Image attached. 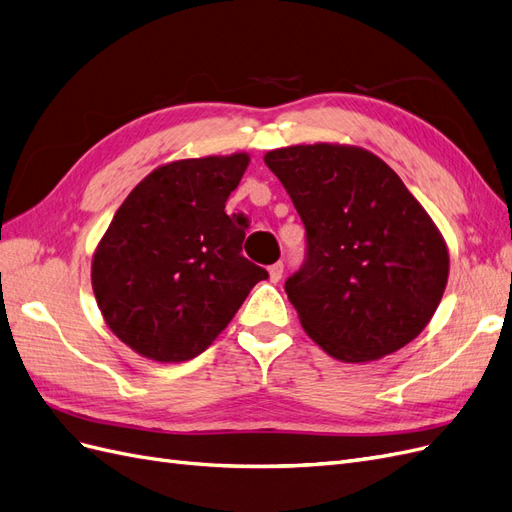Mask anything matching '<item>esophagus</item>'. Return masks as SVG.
Returning <instances> with one entry per match:
<instances>
[{
	"mask_svg": "<svg viewBox=\"0 0 512 512\" xmlns=\"http://www.w3.org/2000/svg\"><path fill=\"white\" fill-rule=\"evenodd\" d=\"M282 275H284V262H275V265H271V267H269V277H271V282H280V280H282Z\"/></svg>",
	"mask_w": 512,
	"mask_h": 512,
	"instance_id": "obj_1",
	"label": "esophagus"
}]
</instances>
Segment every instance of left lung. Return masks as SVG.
<instances>
[{
	"instance_id": "obj_1",
	"label": "left lung",
	"mask_w": 512,
	"mask_h": 512,
	"mask_svg": "<svg viewBox=\"0 0 512 512\" xmlns=\"http://www.w3.org/2000/svg\"><path fill=\"white\" fill-rule=\"evenodd\" d=\"M305 226V260L284 288L305 333L346 363L410 344L436 312L448 250L395 170L346 145L269 151Z\"/></svg>"
}]
</instances>
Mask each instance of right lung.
Instances as JSON below:
<instances>
[{"label":"right lung","mask_w":512,"mask_h":512,"mask_svg":"<svg viewBox=\"0 0 512 512\" xmlns=\"http://www.w3.org/2000/svg\"><path fill=\"white\" fill-rule=\"evenodd\" d=\"M247 153L179 160L147 175L117 209L91 262L111 331L160 363L205 352L269 273L247 260L224 207Z\"/></svg>","instance_id":"obj_1"}]
</instances>
